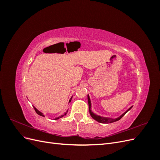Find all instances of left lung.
Returning a JSON list of instances; mask_svg holds the SVG:
<instances>
[{
  "label": "left lung",
  "instance_id": "obj_1",
  "mask_svg": "<svg viewBox=\"0 0 160 160\" xmlns=\"http://www.w3.org/2000/svg\"><path fill=\"white\" fill-rule=\"evenodd\" d=\"M88 104H89V113L91 115V116L92 117V118L94 119L95 121H97V122H98L99 123H113V122H117V121L119 120L121 118H122V117L123 115H125V113H126L127 112H128V111L132 108L133 106H132V107H130L125 112H124L122 115H121L119 117L115 118V119H112L111 118H106V117H102V116H99L98 115H96L95 113H94L93 111H91V99H90V98L89 95H88Z\"/></svg>",
  "mask_w": 160,
  "mask_h": 160
}]
</instances>
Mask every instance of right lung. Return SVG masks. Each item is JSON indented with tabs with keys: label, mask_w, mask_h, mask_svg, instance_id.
Returning <instances> with one entry per match:
<instances>
[{
	"label": "right lung",
	"mask_w": 160,
	"mask_h": 160,
	"mask_svg": "<svg viewBox=\"0 0 160 160\" xmlns=\"http://www.w3.org/2000/svg\"><path fill=\"white\" fill-rule=\"evenodd\" d=\"M71 99H72V98H71L69 99V103H70V102H71ZM33 108H34V109H35V111H36V113H37L38 115H41V116H42V117H45V115H43V113H41V111H38V109H37L35 107H34V106H33ZM67 111H68V110H67V111H66V113H65L63 115H60L59 117H57V118H56L55 119H59V118H61L63 117L64 115H66V114H67Z\"/></svg>",
	"instance_id": "add662e5"
}]
</instances>
